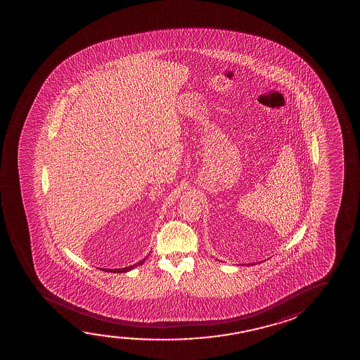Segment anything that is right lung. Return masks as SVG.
Here are the masks:
<instances>
[{"mask_svg":"<svg viewBox=\"0 0 360 360\" xmlns=\"http://www.w3.org/2000/svg\"><path fill=\"white\" fill-rule=\"evenodd\" d=\"M146 258H143V261L135 263L134 266H124V268H118V269H107V271H112V273H127V271H131L135 266H141Z\"/></svg>","mask_w":360,"mask_h":360,"instance_id":"right-lung-1","label":"right lung"}]
</instances>
